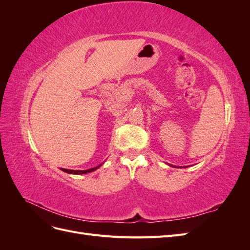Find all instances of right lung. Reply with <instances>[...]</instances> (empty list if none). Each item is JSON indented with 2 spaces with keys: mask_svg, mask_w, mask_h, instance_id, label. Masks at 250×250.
<instances>
[{
  "mask_svg": "<svg viewBox=\"0 0 250 250\" xmlns=\"http://www.w3.org/2000/svg\"><path fill=\"white\" fill-rule=\"evenodd\" d=\"M100 166H101V165H100ZM100 166H98V167H96V168L83 170V171H81V170H69V169H62V170L63 172H65V173H69V174H85V173H89V172H93V171L97 170L98 168L100 167Z\"/></svg>",
  "mask_w": 250,
  "mask_h": 250,
  "instance_id": "1",
  "label": "right lung"
}]
</instances>
